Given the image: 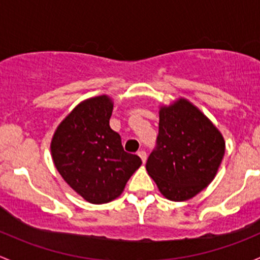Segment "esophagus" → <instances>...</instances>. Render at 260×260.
I'll return each mask as SVG.
<instances>
[{
  "mask_svg": "<svg viewBox=\"0 0 260 260\" xmlns=\"http://www.w3.org/2000/svg\"><path fill=\"white\" fill-rule=\"evenodd\" d=\"M138 155H139V156H140V159L143 160V162L146 161V157H148V156H146V152L144 151V150H140V151L138 152Z\"/></svg>",
  "mask_w": 260,
  "mask_h": 260,
  "instance_id": "esophagus-1",
  "label": "esophagus"
}]
</instances>
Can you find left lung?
Wrapping results in <instances>:
<instances>
[{
	"label": "left lung",
	"mask_w": 260,
	"mask_h": 260,
	"mask_svg": "<svg viewBox=\"0 0 260 260\" xmlns=\"http://www.w3.org/2000/svg\"><path fill=\"white\" fill-rule=\"evenodd\" d=\"M159 117L156 148L146 161V170L167 199H191L215 178L225 141L213 122L186 99L161 106Z\"/></svg>",
	"instance_id": "8db88e82"
}]
</instances>
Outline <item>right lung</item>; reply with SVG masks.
<instances>
[{
    "instance_id": "obj_1",
    "label": "right lung",
    "mask_w": 260,
    "mask_h": 260,
    "mask_svg": "<svg viewBox=\"0 0 260 260\" xmlns=\"http://www.w3.org/2000/svg\"><path fill=\"white\" fill-rule=\"evenodd\" d=\"M114 104L108 95L80 103L61 121L51 141L53 164L86 202L105 204L121 195L141 159L124 151L110 127Z\"/></svg>"
}]
</instances>
